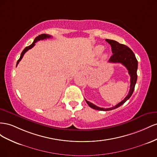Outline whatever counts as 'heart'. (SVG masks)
Instances as JSON below:
<instances>
[{
	"mask_svg": "<svg viewBox=\"0 0 157 157\" xmlns=\"http://www.w3.org/2000/svg\"><path fill=\"white\" fill-rule=\"evenodd\" d=\"M105 47L102 45H97L95 47V52L97 54V55H100L102 52V51H104ZM106 55H104V57H106Z\"/></svg>",
	"mask_w": 157,
	"mask_h": 157,
	"instance_id": "b5f03b06",
	"label": "heart"
}]
</instances>
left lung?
Returning <instances> with one entry per match:
<instances>
[{"label": "left lung", "mask_w": 157, "mask_h": 157, "mask_svg": "<svg viewBox=\"0 0 157 157\" xmlns=\"http://www.w3.org/2000/svg\"><path fill=\"white\" fill-rule=\"evenodd\" d=\"M106 41H107L110 44L112 52L113 53V55L110 58L109 62H111V63H121L126 67L128 70L129 75H130V89H129V91L128 95L125 97L124 99L119 102L116 106L111 107V108H101V107H98L91 103V102L87 101L86 99H85L87 105L91 108L102 111H109L117 109L119 106L124 104L130 98L133 94L137 78V60L136 59L135 55H134V53L131 49L126 45H125V44H120L117 41H114V40L106 39Z\"/></svg>", "instance_id": "obj_1"}]
</instances>
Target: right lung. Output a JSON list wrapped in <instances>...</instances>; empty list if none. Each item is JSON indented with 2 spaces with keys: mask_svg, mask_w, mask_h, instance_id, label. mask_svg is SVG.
Returning <instances> with one entry per match:
<instances>
[{
  "mask_svg": "<svg viewBox=\"0 0 157 157\" xmlns=\"http://www.w3.org/2000/svg\"><path fill=\"white\" fill-rule=\"evenodd\" d=\"M51 37H51V35H47V34H41V35H39V36H37V37H35V39H34V41L33 42V43L31 44H30L29 46H28V47H25L24 49V51H22V52L21 53V55H20V59H19V60H17V64H16V66L18 64V63H19V62L21 60V59L22 58H23V56H24V54L28 51L29 49H31V48H33L34 46H35V43L36 42H37L38 41H40V40H43V39H48V38H51Z\"/></svg>",
  "mask_w": 157,
  "mask_h": 157,
  "instance_id": "right-lung-1",
  "label": "right lung"
}]
</instances>
